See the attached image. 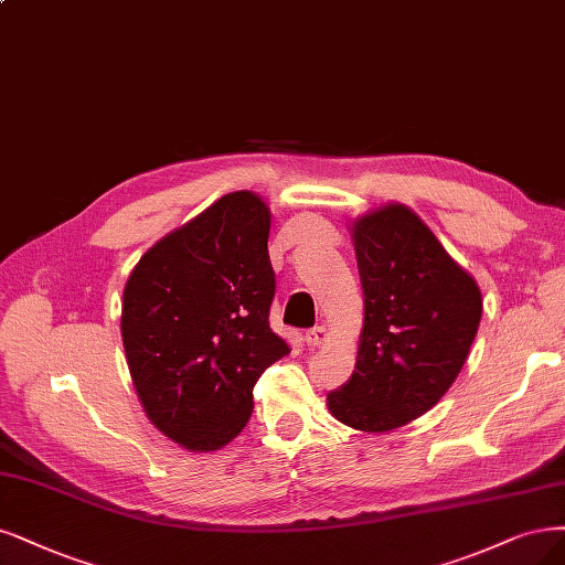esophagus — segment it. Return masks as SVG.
<instances>
[{
  "label": "esophagus",
  "instance_id": "obj_1",
  "mask_svg": "<svg viewBox=\"0 0 565 565\" xmlns=\"http://www.w3.org/2000/svg\"><path fill=\"white\" fill-rule=\"evenodd\" d=\"M324 341H327V327H322V324L308 329V332H306L308 348H320Z\"/></svg>",
  "mask_w": 565,
  "mask_h": 565
}]
</instances>
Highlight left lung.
<instances>
[{"instance_id":"left-lung-1","label":"left lung","mask_w":565,"mask_h":565,"mask_svg":"<svg viewBox=\"0 0 565 565\" xmlns=\"http://www.w3.org/2000/svg\"><path fill=\"white\" fill-rule=\"evenodd\" d=\"M364 291L355 372L327 393L332 416L385 433L418 418L449 391L481 320L475 278L449 257L406 205H385L353 224Z\"/></svg>"}]
</instances>
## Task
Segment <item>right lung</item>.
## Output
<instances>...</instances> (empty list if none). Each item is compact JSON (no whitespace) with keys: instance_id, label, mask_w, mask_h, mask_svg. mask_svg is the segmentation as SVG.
Wrapping results in <instances>:
<instances>
[{"instance_id":"add662e5","label":"right lung","mask_w":565,"mask_h":565,"mask_svg":"<svg viewBox=\"0 0 565 565\" xmlns=\"http://www.w3.org/2000/svg\"><path fill=\"white\" fill-rule=\"evenodd\" d=\"M270 212L233 191L168 233L124 289L121 334L149 420L189 451H217L252 416V387L289 353L268 324Z\"/></svg>"}]
</instances>
